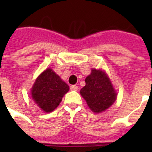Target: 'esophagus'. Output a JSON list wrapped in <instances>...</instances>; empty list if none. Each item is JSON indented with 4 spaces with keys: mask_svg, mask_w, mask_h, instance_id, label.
<instances>
[{
    "mask_svg": "<svg viewBox=\"0 0 152 152\" xmlns=\"http://www.w3.org/2000/svg\"><path fill=\"white\" fill-rule=\"evenodd\" d=\"M70 89H71V91H77V89H78V88H77V86L76 85H72L71 87H70Z\"/></svg>",
    "mask_w": 152,
    "mask_h": 152,
    "instance_id": "esophagus-1",
    "label": "esophagus"
}]
</instances>
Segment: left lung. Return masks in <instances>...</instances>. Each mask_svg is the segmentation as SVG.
I'll list each match as a JSON object with an SVG mask.
<instances>
[{"instance_id":"obj_1","label":"left lung","mask_w":152,"mask_h":152,"mask_svg":"<svg viewBox=\"0 0 152 152\" xmlns=\"http://www.w3.org/2000/svg\"><path fill=\"white\" fill-rule=\"evenodd\" d=\"M85 83L80 93L93 112H103L116 100V94L110 80L102 71L92 70Z\"/></svg>"}]
</instances>
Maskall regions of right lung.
I'll use <instances>...</instances> for the list:
<instances>
[{
  "label": "right lung",
  "mask_w": 152,
  "mask_h": 152,
  "mask_svg": "<svg viewBox=\"0 0 152 152\" xmlns=\"http://www.w3.org/2000/svg\"><path fill=\"white\" fill-rule=\"evenodd\" d=\"M69 87L52 69L47 68L35 81L32 97L43 111L52 112L59 105Z\"/></svg>",
  "instance_id": "1"
}]
</instances>
